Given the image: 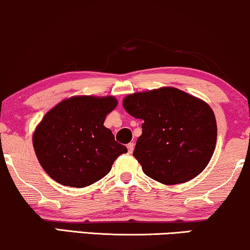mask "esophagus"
I'll list each match as a JSON object with an SVG mask.
<instances>
[{
    "label": "esophagus",
    "instance_id": "esophagus-1",
    "mask_svg": "<svg viewBox=\"0 0 250 250\" xmlns=\"http://www.w3.org/2000/svg\"><path fill=\"white\" fill-rule=\"evenodd\" d=\"M127 147H128V152L131 154L132 151H134V148H135V144L134 143H129Z\"/></svg>",
    "mask_w": 250,
    "mask_h": 250
}]
</instances>
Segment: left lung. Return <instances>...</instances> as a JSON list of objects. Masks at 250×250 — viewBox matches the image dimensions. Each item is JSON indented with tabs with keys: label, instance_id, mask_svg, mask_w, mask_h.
<instances>
[{
	"label": "left lung",
	"instance_id": "left-lung-1",
	"mask_svg": "<svg viewBox=\"0 0 250 250\" xmlns=\"http://www.w3.org/2000/svg\"><path fill=\"white\" fill-rule=\"evenodd\" d=\"M123 107L143 120L134 156L148 178L178 185L208 166L217 141L213 110L203 100L175 87L129 94Z\"/></svg>",
	"mask_w": 250,
	"mask_h": 250
}]
</instances>
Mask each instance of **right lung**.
<instances>
[{
  "instance_id": "obj_1",
  "label": "right lung",
  "mask_w": 250,
  "mask_h": 250,
  "mask_svg": "<svg viewBox=\"0 0 250 250\" xmlns=\"http://www.w3.org/2000/svg\"><path fill=\"white\" fill-rule=\"evenodd\" d=\"M116 105L112 96H76L43 116L33 134V147L50 178L83 188L108 174L116 158L128 151L104 125Z\"/></svg>"
}]
</instances>
